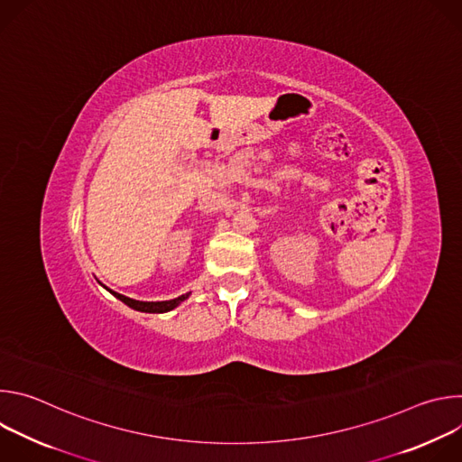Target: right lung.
<instances>
[{
	"instance_id": "1",
	"label": "right lung",
	"mask_w": 462,
	"mask_h": 462,
	"mask_svg": "<svg viewBox=\"0 0 462 462\" xmlns=\"http://www.w3.org/2000/svg\"><path fill=\"white\" fill-rule=\"evenodd\" d=\"M109 292H111L113 296H116L120 301H124L125 305H129L131 309L143 310V312H168V310L175 309L180 301H184V300L188 298V294H182V296H179V298H175V300H170V301H137V300L125 298V296H122V294H118V292H113V291H109Z\"/></svg>"
}]
</instances>
